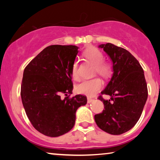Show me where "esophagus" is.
<instances>
[{"label": "esophagus", "instance_id": "1", "mask_svg": "<svg viewBox=\"0 0 160 160\" xmlns=\"http://www.w3.org/2000/svg\"><path fill=\"white\" fill-rule=\"evenodd\" d=\"M93 100H94V99L91 98V97H88V103H90L92 102Z\"/></svg>", "mask_w": 160, "mask_h": 160}]
</instances>
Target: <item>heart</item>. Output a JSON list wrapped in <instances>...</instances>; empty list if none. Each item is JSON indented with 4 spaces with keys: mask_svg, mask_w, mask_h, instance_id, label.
<instances>
[{
    "mask_svg": "<svg viewBox=\"0 0 160 160\" xmlns=\"http://www.w3.org/2000/svg\"><path fill=\"white\" fill-rule=\"evenodd\" d=\"M83 55L87 60L94 64V74H98L104 78H107L109 76L112 72V68L109 63L103 61L104 56L99 49L94 47L88 48L84 51ZM71 73L74 80H79L78 64L76 61L72 63ZM102 82L101 80L97 78H94L90 80H83L80 84H78L76 87V91L78 93L91 96L97 92L102 88Z\"/></svg>",
    "mask_w": 160,
    "mask_h": 160,
    "instance_id": "obj_1",
    "label": "heart"
}]
</instances>
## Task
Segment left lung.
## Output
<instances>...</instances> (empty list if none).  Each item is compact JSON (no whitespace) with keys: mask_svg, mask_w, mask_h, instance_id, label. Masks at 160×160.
<instances>
[{"mask_svg":"<svg viewBox=\"0 0 160 160\" xmlns=\"http://www.w3.org/2000/svg\"><path fill=\"white\" fill-rule=\"evenodd\" d=\"M113 62V73L98 99L104 109L94 115L97 125L112 135H121L133 127L142 114L148 99L144 71L138 61L123 48L107 43L101 44ZM109 95V100L102 97Z\"/></svg>","mask_w":160,"mask_h":160,"instance_id":"1","label":"left lung"}]
</instances>
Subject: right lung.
<instances>
[{"label": "right lung", "instance_id": "1", "mask_svg": "<svg viewBox=\"0 0 160 160\" xmlns=\"http://www.w3.org/2000/svg\"><path fill=\"white\" fill-rule=\"evenodd\" d=\"M78 49L73 45L48 46L24 70L20 92L23 107L34 128L47 136L58 137L70 131L77 109L87 104L86 96L70 97Z\"/></svg>", "mask_w": 160, "mask_h": 160}]
</instances>
